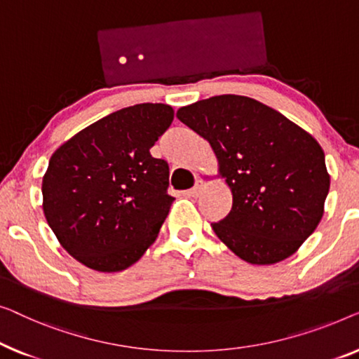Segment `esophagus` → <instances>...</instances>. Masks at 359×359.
Here are the masks:
<instances>
[{
	"instance_id": "1",
	"label": "esophagus",
	"mask_w": 359,
	"mask_h": 359,
	"mask_svg": "<svg viewBox=\"0 0 359 359\" xmlns=\"http://www.w3.org/2000/svg\"><path fill=\"white\" fill-rule=\"evenodd\" d=\"M201 191H203V184H201L200 179H196L195 180V185L191 187L190 191H189V195L194 196V198H196V196H200Z\"/></svg>"
}]
</instances>
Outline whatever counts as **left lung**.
<instances>
[{"label":"left lung","instance_id":"1","mask_svg":"<svg viewBox=\"0 0 359 359\" xmlns=\"http://www.w3.org/2000/svg\"><path fill=\"white\" fill-rule=\"evenodd\" d=\"M208 141L232 208L215 234L242 260L271 265L316 231L330 189L325 154L306 130L245 95H215L177 110Z\"/></svg>","mask_w":359,"mask_h":359}]
</instances>
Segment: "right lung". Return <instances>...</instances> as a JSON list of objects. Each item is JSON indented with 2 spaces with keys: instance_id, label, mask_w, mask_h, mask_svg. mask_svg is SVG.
<instances>
[{
  "instance_id": "1",
  "label": "right lung",
  "mask_w": 359,
  "mask_h": 359,
  "mask_svg": "<svg viewBox=\"0 0 359 359\" xmlns=\"http://www.w3.org/2000/svg\"><path fill=\"white\" fill-rule=\"evenodd\" d=\"M172 120L170 105L136 104L81 130L52 154L43 215L79 264L122 271L156 241L174 196L168 163L149 149Z\"/></svg>"
}]
</instances>
